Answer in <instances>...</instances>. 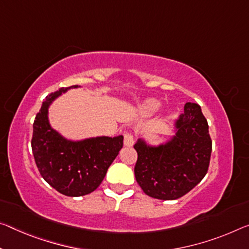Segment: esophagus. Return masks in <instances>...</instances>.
<instances>
[{
  "label": "esophagus",
  "instance_id": "34e87169",
  "mask_svg": "<svg viewBox=\"0 0 249 249\" xmlns=\"http://www.w3.org/2000/svg\"><path fill=\"white\" fill-rule=\"evenodd\" d=\"M135 143V139H134L133 133L126 132L124 134V145L127 146V147H131Z\"/></svg>",
  "mask_w": 249,
  "mask_h": 249
}]
</instances>
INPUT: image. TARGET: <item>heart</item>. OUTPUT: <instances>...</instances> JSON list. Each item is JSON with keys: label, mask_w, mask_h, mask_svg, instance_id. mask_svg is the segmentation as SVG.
Segmentation results:
<instances>
[{"label": "heart", "mask_w": 249, "mask_h": 249, "mask_svg": "<svg viewBox=\"0 0 249 249\" xmlns=\"http://www.w3.org/2000/svg\"><path fill=\"white\" fill-rule=\"evenodd\" d=\"M160 107V103L159 101L149 100L143 105L142 109H143V112L146 113V114H152L154 112H156V110L159 109Z\"/></svg>", "instance_id": "obj_1"}]
</instances>
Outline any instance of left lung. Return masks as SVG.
<instances>
[{
  "mask_svg": "<svg viewBox=\"0 0 249 249\" xmlns=\"http://www.w3.org/2000/svg\"><path fill=\"white\" fill-rule=\"evenodd\" d=\"M172 141L157 147L139 140L134 145L136 181L146 195L173 200L187 194L208 171L212 139L200 106L186 103Z\"/></svg>",
  "mask_w": 249,
  "mask_h": 249,
  "instance_id": "left-lung-1",
  "label": "left lung"
}]
</instances>
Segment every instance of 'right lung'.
I'll list each match as a JSON object with an SVG mask.
<instances>
[{
  "label": "right lung",
  "mask_w": 249,
  "mask_h": 249,
  "mask_svg": "<svg viewBox=\"0 0 249 249\" xmlns=\"http://www.w3.org/2000/svg\"><path fill=\"white\" fill-rule=\"evenodd\" d=\"M47 95L35 116L31 141L33 156L41 176L63 195H88L100 186L109 165L123 147V136L93 137L80 142L65 140L51 127L50 104L69 89Z\"/></svg>",
  "instance_id": "right-lung-1"
}]
</instances>
